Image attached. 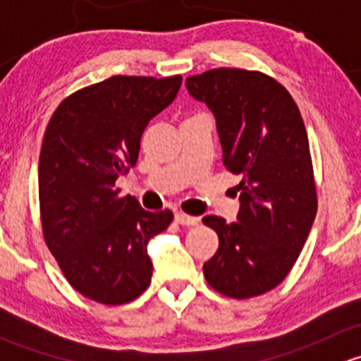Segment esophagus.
Masks as SVG:
<instances>
[{
  "label": "esophagus",
  "instance_id": "obj_1",
  "mask_svg": "<svg viewBox=\"0 0 361 361\" xmlns=\"http://www.w3.org/2000/svg\"><path fill=\"white\" fill-rule=\"evenodd\" d=\"M174 220H176L180 225H197L199 224L197 216H190V214L183 213V211H178V213L174 214Z\"/></svg>",
  "mask_w": 361,
  "mask_h": 361
}]
</instances>
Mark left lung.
<instances>
[{"label": "left lung", "mask_w": 361, "mask_h": 361, "mask_svg": "<svg viewBox=\"0 0 361 361\" xmlns=\"http://www.w3.org/2000/svg\"><path fill=\"white\" fill-rule=\"evenodd\" d=\"M187 89L213 111L224 166L241 176L239 221L202 218L220 241L204 278L225 297H257L292 271L318 209L304 120L288 90L260 71L209 69L188 76Z\"/></svg>", "instance_id": "1"}]
</instances>
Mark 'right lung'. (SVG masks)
Masks as SVG:
<instances>
[{
	"instance_id": "right-lung-1",
	"label": "right lung",
	"mask_w": 361,
	"mask_h": 361,
	"mask_svg": "<svg viewBox=\"0 0 361 361\" xmlns=\"http://www.w3.org/2000/svg\"><path fill=\"white\" fill-rule=\"evenodd\" d=\"M180 87V75L111 76L68 96L47 126L38 166L43 238L69 285L90 300L127 304L150 285L147 245L173 211L143 209L115 181L136 164L145 127Z\"/></svg>"
}]
</instances>
